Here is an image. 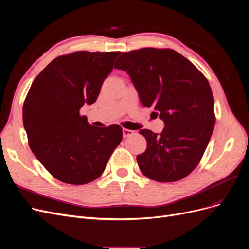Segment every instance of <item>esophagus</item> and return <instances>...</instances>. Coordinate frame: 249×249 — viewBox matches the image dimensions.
Returning a JSON list of instances; mask_svg holds the SVG:
<instances>
[{"mask_svg":"<svg viewBox=\"0 0 249 249\" xmlns=\"http://www.w3.org/2000/svg\"><path fill=\"white\" fill-rule=\"evenodd\" d=\"M133 133H134V131H132V130H129V129H123V135H124V138H126V137H130L131 135H133Z\"/></svg>","mask_w":249,"mask_h":249,"instance_id":"esophagus-1","label":"esophagus"}]
</instances>
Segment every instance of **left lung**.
Segmentation results:
<instances>
[{"mask_svg":"<svg viewBox=\"0 0 249 249\" xmlns=\"http://www.w3.org/2000/svg\"><path fill=\"white\" fill-rule=\"evenodd\" d=\"M125 71L142 107H154L165 124L158 135L143 129L146 150L137 156L140 171L160 183L186 178L196 168L215 124L214 96L207 78L171 49L142 48L123 53L114 65Z\"/></svg>","mask_w":249,"mask_h":249,"instance_id":"8db88e82","label":"left lung"}]
</instances>
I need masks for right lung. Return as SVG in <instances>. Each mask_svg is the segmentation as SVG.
Masks as SVG:
<instances>
[{
    "label": "right lung",
    "instance_id": "obj_1",
    "mask_svg": "<svg viewBox=\"0 0 249 249\" xmlns=\"http://www.w3.org/2000/svg\"><path fill=\"white\" fill-rule=\"evenodd\" d=\"M120 52L78 51L55 58L35 78L22 107L28 143L51 175L84 185L104 172L123 140L117 124L96 127L80 114L95 103Z\"/></svg>",
    "mask_w": 249,
    "mask_h": 249
}]
</instances>
